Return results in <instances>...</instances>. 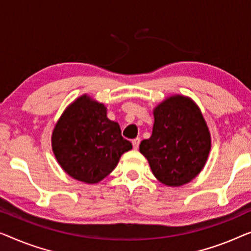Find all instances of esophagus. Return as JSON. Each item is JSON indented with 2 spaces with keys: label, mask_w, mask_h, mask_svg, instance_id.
Instances as JSON below:
<instances>
[{
  "label": "esophagus",
  "mask_w": 251,
  "mask_h": 251,
  "mask_svg": "<svg viewBox=\"0 0 251 251\" xmlns=\"http://www.w3.org/2000/svg\"><path fill=\"white\" fill-rule=\"evenodd\" d=\"M140 139L139 137H136V139H134V140H132V144H133V148L134 149H137V148H139V146H140Z\"/></svg>",
  "instance_id": "34e87169"
}]
</instances>
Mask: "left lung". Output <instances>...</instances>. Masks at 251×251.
<instances>
[{"label":"left lung","mask_w":251,"mask_h":251,"mask_svg":"<svg viewBox=\"0 0 251 251\" xmlns=\"http://www.w3.org/2000/svg\"><path fill=\"white\" fill-rule=\"evenodd\" d=\"M150 139L140 144L158 181L181 186L201 172L209 154L211 140L200 109L191 99L173 95L153 109Z\"/></svg>","instance_id":"obj_1"}]
</instances>
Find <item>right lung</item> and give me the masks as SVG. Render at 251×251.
<instances>
[{
    "instance_id": "right-lung-1",
    "label": "right lung",
    "mask_w": 251,
    "mask_h": 251,
    "mask_svg": "<svg viewBox=\"0 0 251 251\" xmlns=\"http://www.w3.org/2000/svg\"><path fill=\"white\" fill-rule=\"evenodd\" d=\"M52 150L69 176L94 184L114 171L119 158L132 149L119 124L107 117V108L84 94L68 107L54 126Z\"/></svg>"
}]
</instances>
